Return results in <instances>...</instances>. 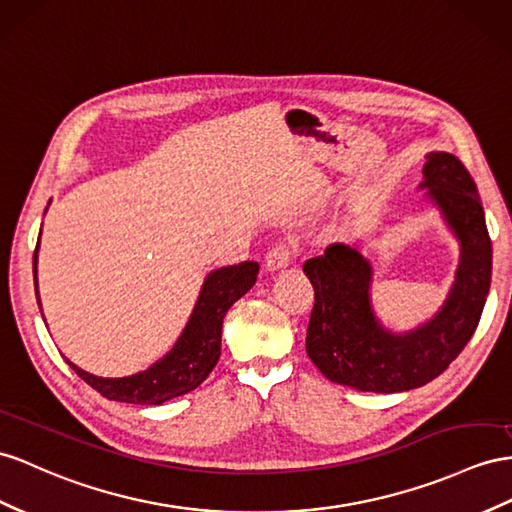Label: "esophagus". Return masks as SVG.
Instances as JSON below:
<instances>
[{
    "instance_id": "34e87169",
    "label": "esophagus",
    "mask_w": 512,
    "mask_h": 512,
    "mask_svg": "<svg viewBox=\"0 0 512 512\" xmlns=\"http://www.w3.org/2000/svg\"><path fill=\"white\" fill-rule=\"evenodd\" d=\"M290 259H292V248L287 244H277L266 255V268H268V272L283 270V268L290 266Z\"/></svg>"
}]
</instances>
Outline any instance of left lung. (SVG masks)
<instances>
[{
    "label": "left lung",
    "mask_w": 512,
    "mask_h": 512,
    "mask_svg": "<svg viewBox=\"0 0 512 512\" xmlns=\"http://www.w3.org/2000/svg\"><path fill=\"white\" fill-rule=\"evenodd\" d=\"M426 199L461 246L450 294L413 331L393 333L372 307L374 270L357 244H331L303 266L316 292L307 355L337 385L396 393L422 387L461 355L474 335L491 287L493 248L476 183L456 155H426Z\"/></svg>",
    "instance_id": "1"
}]
</instances>
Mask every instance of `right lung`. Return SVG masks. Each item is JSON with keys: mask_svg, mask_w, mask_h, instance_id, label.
I'll return each instance as SVG.
<instances>
[{"mask_svg": "<svg viewBox=\"0 0 512 512\" xmlns=\"http://www.w3.org/2000/svg\"><path fill=\"white\" fill-rule=\"evenodd\" d=\"M38 246H41V235H38L34 251V290L38 307H41L36 279ZM257 272V261H244V264L238 266L209 272L203 281L199 298H196L186 329L177 337L175 346L162 359L149 365L147 370L123 378H103L77 368L69 359L67 363L82 381L97 389L108 400L129 404H162L166 400L183 396V393L199 387L209 372L214 370L220 357L222 320H225L235 300H240L255 285Z\"/></svg>", "mask_w": 512, "mask_h": 512, "instance_id": "1", "label": "right lung"}]
</instances>
